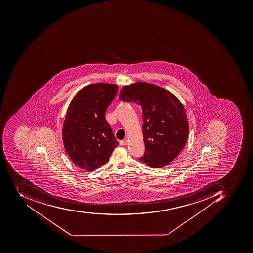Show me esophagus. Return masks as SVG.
Here are the masks:
<instances>
[{
	"label": "esophagus",
	"instance_id": "34e87169",
	"mask_svg": "<svg viewBox=\"0 0 253 253\" xmlns=\"http://www.w3.org/2000/svg\"><path fill=\"white\" fill-rule=\"evenodd\" d=\"M120 144L121 145V146H126V145L127 144V141L126 140H121V142H120Z\"/></svg>",
	"mask_w": 253,
	"mask_h": 253
}]
</instances>
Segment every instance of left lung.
<instances>
[{"label": "left lung", "mask_w": 253, "mask_h": 253, "mask_svg": "<svg viewBox=\"0 0 253 253\" xmlns=\"http://www.w3.org/2000/svg\"><path fill=\"white\" fill-rule=\"evenodd\" d=\"M119 98L142 107L145 153L139 160L160 168L170 164L186 146L189 124L180 100L164 88L137 81L125 86Z\"/></svg>", "instance_id": "1"}]
</instances>
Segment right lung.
<instances>
[{"label":"right lung","instance_id":"right-lung-1","mask_svg":"<svg viewBox=\"0 0 253 253\" xmlns=\"http://www.w3.org/2000/svg\"><path fill=\"white\" fill-rule=\"evenodd\" d=\"M118 86L97 83L81 89L67 108L62 129L64 148L75 165L90 172L107 163L118 145L105 112Z\"/></svg>","mask_w":253,"mask_h":253}]
</instances>
